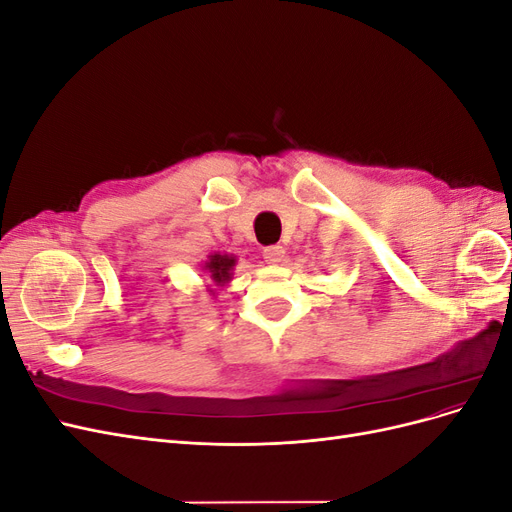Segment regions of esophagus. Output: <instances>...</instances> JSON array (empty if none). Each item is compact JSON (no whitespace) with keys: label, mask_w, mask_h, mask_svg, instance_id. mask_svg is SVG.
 Listing matches in <instances>:
<instances>
[{"label":"esophagus","mask_w":512,"mask_h":512,"mask_svg":"<svg viewBox=\"0 0 512 512\" xmlns=\"http://www.w3.org/2000/svg\"><path fill=\"white\" fill-rule=\"evenodd\" d=\"M284 254H286V250L282 245H269L262 250V256H265L269 265H280V262L284 260Z\"/></svg>","instance_id":"obj_1"}]
</instances>
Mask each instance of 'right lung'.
Segmentation results:
<instances>
[{
  "label": "right lung",
  "mask_w": 512,
  "mask_h": 512,
  "mask_svg": "<svg viewBox=\"0 0 512 512\" xmlns=\"http://www.w3.org/2000/svg\"><path fill=\"white\" fill-rule=\"evenodd\" d=\"M237 265V256L232 254H220V252H213L207 256V260L203 262V269L207 273V280H209V292L211 294H218L220 288H226L232 280V271H235Z\"/></svg>",
  "instance_id": "right-lung-1"
}]
</instances>
